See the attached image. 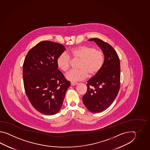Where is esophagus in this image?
Here are the masks:
<instances>
[{
	"label": "esophagus",
	"instance_id": "esophagus-1",
	"mask_svg": "<svg viewBox=\"0 0 150 150\" xmlns=\"http://www.w3.org/2000/svg\"><path fill=\"white\" fill-rule=\"evenodd\" d=\"M78 84V83H75V82H71V86H75V85H76Z\"/></svg>",
	"mask_w": 150,
	"mask_h": 150
}]
</instances>
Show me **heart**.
<instances>
[{
    "label": "heart",
    "mask_w": 150,
    "mask_h": 150,
    "mask_svg": "<svg viewBox=\"0 0 150 150\" xmlns=\"http://www.w3.org/2000/svg\"><path fill=\"white\" fill-rule=\"evenodd\" d=\"M74 59L80 60L78 65L79 70H72L66 75V78L71 81H76L87 78L88 74L94 76L101 70L105 57L103 52L98 51L94 47L80 46L74 48L61 54L57 58L56 64L61 70L66 72L70 67V57Z\"/></svg>",
    "instance_id": "b5f03b06"
}]
</instances>
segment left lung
Instances as JSON below:
<instances>
[{
	"label": "left lung",
	"instance_id": "left-lung-1",
	"mask_svg": "<svg viewBox=\"0 0 150 150\" xmlns=\"http://www.w3.org/2000/svg\"><path fill=\"white\" fill-rule=\"evenodd\" d=\"M101 49L105 62L101 70L87 81V91L83 101L92 112H100L108 108L118 94L120 87V62L114 49L97 38H91Z\"/></svg>",
	"mask_w": 150,
	"mask_h": 150
}]
</instances>
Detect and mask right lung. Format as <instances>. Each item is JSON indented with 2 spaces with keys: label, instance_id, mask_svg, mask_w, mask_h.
<instances>
[{
  "label": "right lung",
  "instance_id": "right-lung-1",
  "mask_svg": "<svg viewBox=\"0 0 150 150\" xmlns=\"http://www.w3.org/2000/svg\"><path fill=\"white\" fill-rule=\"evenodd\" d=\"M65 50L59 43L43 41L25 56L23 65L25 94L34 108L42 114H57L70 86L56 64L58 57Z\"/></svg>",
  "mask_w": 150,
  "mask_h": 150
}]
</instances>
